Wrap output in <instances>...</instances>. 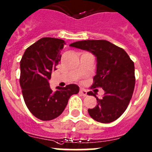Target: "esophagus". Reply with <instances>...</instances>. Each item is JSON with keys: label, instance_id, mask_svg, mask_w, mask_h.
<instances>
[{"label": "esophagus", "instance_id": "34e87169", "mask_svg": "<svg viewBox=\"0 0 152 152\" xmlns=\"http://www.w3.org/2000/svg\"><path fill=\"white\" fill-rule=\"evenodd\" d=\"M79 93H80L82 95H83V96H86V95H87V91L83 89V88H80V90H79Z\"/></svg>", "mask_w": 152, "mask_h": 152}]
</instances>
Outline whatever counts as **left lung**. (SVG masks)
I'll return each mask as SVG.
<instances>
[{
    "label": "left lung",
    "instance_id": "1",
    "mask_svg": "<svg viewBox=\"0 0 152 152\" xmlns=\"http://www.w3.org/2000/svg\"><path fill=\"white\" fill-rule=\"evenodd\" d=\"M86 50L97 57V72L91 88H102L104 95L97 98L98 104L88 109L90 117L103 124L113 122L122 115L129 105L135 87L134 63L125 50L106 40H85L69 45Z\"/></svg>",
    "mask_w": 152,
    "mask_h": 152
}]
</instances>
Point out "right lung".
I'll return each mask as SVG.
<instances>
[{
  "instance_id": "right-lung-1",
  "label": "right lung",
  "mask_w": 152,
  "mask_h": 152,
  "mask_svg": "<svg viewBox=\"0 0 152 152\" xmlns=\"http://www.w3.org/2000/svg\"><path fill=\"white\" fill-rule=\"evenodd\" d=\"M65 42L54 38H42L26 50L20 61V84L23 99L29 111L44 121L60 116L72 95L79 93L75 84L57 87L53 91L48 80L61 58Z\"/></svg>"
}]
</instances>
